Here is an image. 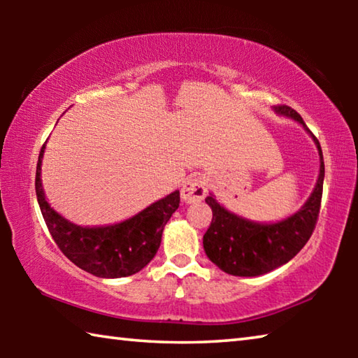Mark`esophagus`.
Returning a JSON list of instances; mask_svg holds the SVG:
<instances>
[{
    "label": "esophagus",
    "instance_id": "1",
    "mask_svg": "<svg viewBox=\"0 0 358 358\" xmlns=\"http://www.w3.org/2000/svg\"><path fill=\"white\" fill-rule=\"evenodd\" d=\"M207 194V180L202 175H192V177L185 181L183 187H181V199L186 203H196L201 202Z\"/></svg>",
    "mask_w": 358,
    "mask_h": 358
}]
</instances>
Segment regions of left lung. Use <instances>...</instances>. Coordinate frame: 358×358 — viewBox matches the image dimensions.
<instances>
[{
    "instance_id": "obj_1",
    "label": "left lung",
    "mask_w": 358,
    "mask_h": 358,
    "mask_svg": "<svg viewBox=\"0 0 358 358\" xmlns=\"http://www.w3.org/2000/svg\"><path fill=\"white\" fill-rule=\"evenodd\" d=\"M273 110L296 121L313 137L319 153V177L301 208L275 222H257L234 213L217 202L213 194L205 199L213 211V220L203 235L205 254L216 266L234 276H260L287 264L310 240L319 216L325 175L320 145L294 108L278 106Z\"/></svg>"
}]
</instances>
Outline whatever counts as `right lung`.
Masks as SVG:
<instances>
[{"mask_svg": "<svg viewBox=\"0 0 358 358\" xmlns=\"http://www.w3.org/2000/svg\"><path fill=\"white\" fill-rule=\"evenodd\" d=\"M41 148L36 167V196L48 232L72 264L98 278H124L141 271L156 256L162 230L180 205V191L148 205L128 220L107 226H77L47 202L41 180Z\"/></svg>", "mask_w": 358, "mask_h": 358, "instance_id": "obj_1", "label": "right lung"}]
</instances>
